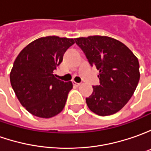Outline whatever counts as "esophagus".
Instances as JSON below:
<instances>
[{"label":"esophagus","mask_w":151,"mask_h":151,"mask_svg":"<svg viewBox=\"0 0 151 151\" xmlns=\"http://www.w3.org/2000/svg\"><path fill=\"white\" fill-rule=\"evenodd\" d=\"M73 85H75V86H79L81 84L80 83H76V82H74V81L73 82Z\"/></svg>","instance_id":"obj_1"}]
</instances>
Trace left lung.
I'll return each mask as SVG.
<instances>
[{
  "label": "left lung",
  "instance_id": "obj_1",
  "mask_svg": "<svg viewBox=\"0 0 151 151\" xmlns=\"http://www.w3.org/2000/svg\"><path fill=\"white\" fill-rule=\"evenodd\" d=\"M91 66L99 71L100 84L86 98L88 109L100 116L119 111L132 97L139 80V64L127 46L106 36L75 38Z\"/></svg>",
  "mask_w": 151,
  "mask_h": 151
}]
</instances>
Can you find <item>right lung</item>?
I'll return each mask as SVG.
<instances>
[{
    "label": "right lung",
    "instance_id": "1",
    "mask_svg": "<svg viewBox=\"0 0 151 151\" xmlns=\"http://www.w3.org/2000/svg\"><path fill=\"white\" fill-rule=\"evenodd\" d=\"M74 39L48 36L36 39L21 51L10 73L19 102L34 116L48 119L65 106L72 82L57 78L54 71Z\"/></svg>",
    "mask_w": 151,
    "mask_h": 151
}]
</instances>
